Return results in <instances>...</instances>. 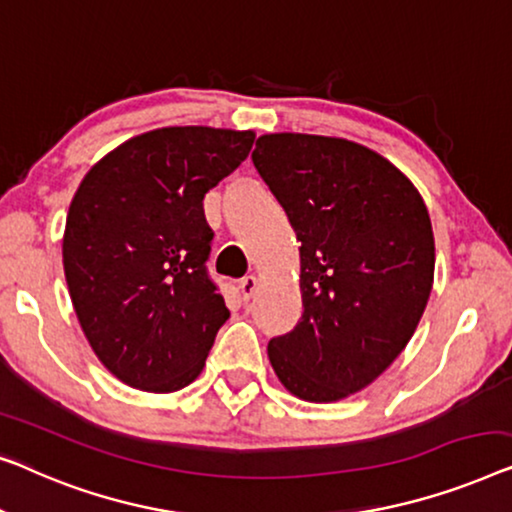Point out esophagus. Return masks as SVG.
<instances>
[{
	"label": "esophagus",
	"instance_id": "1",
	"mask_svg": "<svg viewBox=\"0 0 512 512\" xmlns=\"http://www.w3.org/2000/svg\"><path fill=\"white\" fill-rule=\"evenodd\" d=\"M257 276H246V278H241V283H239V287H241V294H243V299H250L255 294V290H257Z\"/></svg>",
	"mask_w": 512,
	"mask_h": 512
}]
</instances>
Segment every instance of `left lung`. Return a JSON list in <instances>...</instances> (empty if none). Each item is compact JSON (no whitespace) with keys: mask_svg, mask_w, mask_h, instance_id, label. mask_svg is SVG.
Returning <instances> with one entry per match:
<instances>
[{"mask_svg":"<svg viewBox=\"0 0 512 512\" xmlns=\"http://www.w3.org/2000/svg\"><path fill=\"white\" fill-rule=\"evenodd\" d=\"M253 164L301 241L304 315L269 341L294 397L327 403L401 355L434 283L427 206L373 150L313 134H264Z\"/></svg>","mask_w":512,"mask_h":512,"instance_id":"obj_1","label":"left lung"}]
</instances>
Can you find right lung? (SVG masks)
Listing matches in <instances>:
<instances>
[{"label":"right lung","mask_w":512,"mask_h":512,"mask_svg":"<svg viewBox=\"0 0 512 512\" xmlns=\"http://www.w3.org/2000/svg\"><path fill=\"white\" fill-rule=\"evenodd\" d=\"M253 141L234 129H153L111 150L76 190L64 276L85 338L125 385L167 394L204 369L229 318L206 266L204 194Z\"/></svg>","instance_id":"right-lung-1"}]
</instances>
